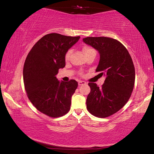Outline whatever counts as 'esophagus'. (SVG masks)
<instances>
[{"mask_svg": "<svg viewBox=\"0 0 154 154\" xmlns=\"http://www.w3.org/2000/svg\"><path fill=\"white\" fill-rule=\"evenodd\" d=\"M78 84H79V85H85V84H86V82H83V81H79V82H78Z\"/></svg>", "mask_w": 154, "mask_h": 154, "instance_id": "esophagus-1", "label": "esophagus"}]
</instances>
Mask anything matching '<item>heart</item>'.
Masks as SVG:
<instances>
[{"mask_svg": "<svg viewBox=\"0 0 154 154\" xmlns=\"http://www.w3.org/2000/svg\"><path fill=\"white\" fill-rule=\"evenodd\" d=\"M82 49H83V53H84L85 56L90 55V54H96L95 49L92 48V47H90V46L84 45ZM71 49H69V50H68L66 51V53L65 54V56H64L65 60H66V61L69 60L70 58V56H71Z\"/></svg>", "mask_w": 154, "mask_h": 154, "instance_id": "b5f03b06", "label": "heart"}]
</instances>
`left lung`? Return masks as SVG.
<instances>
[{
	"label": "left lung",
	"instance_id": "obj_1",
	"mask_svg": "<svg viewBox=\"0 0 154 154\" xmlns=\"http://www.w3.org/2000/svg\"><path fill=\"white\" fill-rule=\"evenodd\" d=\"M100 54L96 72L105 75L102 87L89 83L90 92L86 100L87 109L96 117L105 118L116 113L128 101L133 90L135 70L128 51L118 40L98 36L83 38Z\"/></svg>",
	"mask_w": 154,
	"mask_h": 154
}]
</instances>
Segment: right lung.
<instances>
[{
  "label": "right lung",
  "instance_id": "1",
  "mask_svg": "<svg viewBox=\"0 0 154 154\" xmlns=\"http://www.w3.org/2000/svg\"><path fill=\"white\" fill-rule=\"evenodd\" d=\"M79 38L48 34L35 44L26 58L23 78L28 98L37 110L51 118L63 116L71 109L78 83L74 79L60 82L56 75L65 66V54Z\"/></svg>",
  "mask_w": 154,
  "mask_h": 154
}]
</instances>
